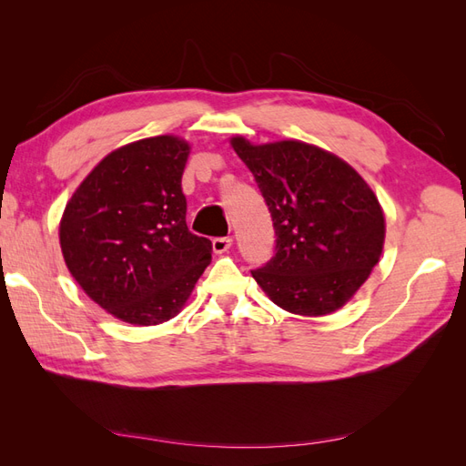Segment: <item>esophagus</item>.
<instances>
[{"instance_id": "34e87169", "label": "esophagus", "mask_w": 466, "mask_h": 466, "mask_svg": "<svg viewBox=\"0 0 466 466\" xmlns=\"http://www.w3.org/2000/svg\"><path fill=\"white\" fill-rule=\"evenodd\" d=\"M233 245V238L231 237H216L214 241H211V248H214L216 255H221V252H228Z\"/></svg>"}]
</instances>
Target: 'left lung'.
I'll return each instance as SVG.
<instances>
[{
  "label": "left lung",
  "instance_id": "obj_1",
  "mask_svg": "<svg viewBox=\"0 0 466 466\" xmlns=\"http://www.w3.org/2000/svg\"><path fill=\"white\" fill-rule=\"evenodd\" d=\"M231 146L270 209L276 255L252 278L278 307L320 317L340 309L379 262L385 218L373 190L336 155L303 142Z\"/></svg>",
  "mask_w": 466,
  "mask_h": 466
}]
</instances>
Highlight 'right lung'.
<instances>
[{
	"label": "right lung",
	"instance_id": "1",
	"mask_svg": "<svg viewBox=\"0 0 466 466\" xmlns=\"http://www.w3.org/2000/svg\"><path fill=\"white\" fill-rule=\"evenodd\" d=\"M190 147L173 136L139 139L98 163L64 209L69 272L105 311L159 324L187 303L211 262V243L188 231L182 173Z\"/></svg>",
	"mask_w": 466,
	"mask_h": 466
}]
</instances>
